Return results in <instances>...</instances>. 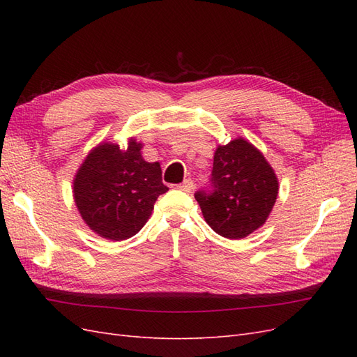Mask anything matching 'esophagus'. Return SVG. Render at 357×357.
Returning <instances> with one entry per match:
<instances>
[{
    "label": "esophagus",
    "mask_w": 357,
    "mask_h": 357,
    "mask_svg": "<svg viewBox=\"0 0 357 357\" xmlns=\"http://www.w3.org/2000/svg\"><path fill=\"white\" fill-rule=\"evenodd\" d=\"M180 190H185V192H190L193 189V181L190 178H186L183 183L177 186Z\"/></svg>",
    "instance_id": "esophagus-1"
}]
</instances>
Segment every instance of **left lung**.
I'll list each match as a JSON object with an SVG mask.
<instances>
[{
	"mask_svg": "<svg viewBox=\"0 0 357 357\" xmlns=\"http://www.w3.org/2000/svg\"><path fill=\"white\" fill-rule=\"evenodd\" d=\"M277 195L273 167L253 144L235 138L215 149L210 189L198 190L195 199L215 234L240 240L266 222Z\"/></svg>",
	"mask_w": 357,
	"mask_h": 357,
	"instance_id": "left-lung-1",
	"label": "left lung"
}]
</instances>
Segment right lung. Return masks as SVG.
Here are the masks:
<instances>
[{
  "mask_svg": "<svg viewBox=\"0 0 357 357\" xmlns=\"http://www.w3.org/2000/svg\"><path fill=\"white\" fill-rule=\"evenodd\" d=\"M142 147L134 138L126 150L101 143L75 174V205L84 223L102 238H131L149 220L158 197L168 190L159 162H146Z\"/></svg>",
  "mask_w": 357,
  "mask_h": 357,
  "instance_id": "1",
  "label": "right lung"
}]
</instances>
